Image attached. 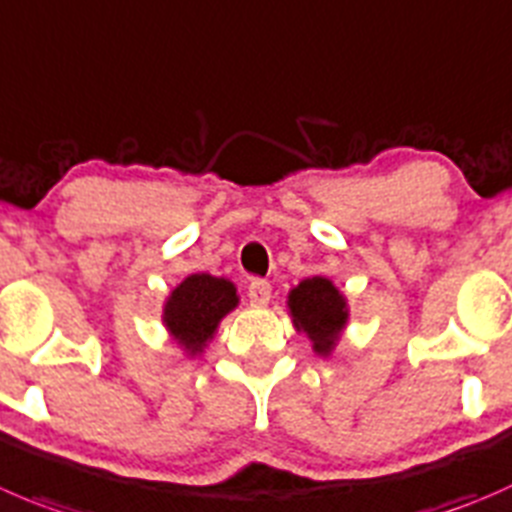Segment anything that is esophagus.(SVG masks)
<instances>
[{
    "mask_svg": "<svg viewBox=\"0 0 512 512\" xmlns=\"http://www.w3.org/2000/svg\"><path fill=\"white\" fill-rule=\"evenodd\" d=\"M247 297H250L252 307H265L272 297V285L267 280H260V277H257V280H252L250 285H247Z\"/></svg>",
    "mask_w": 512,
    "mask_h": 512,
    "instance_id": "1",
    "label": "esophagus"
}]
</instances>
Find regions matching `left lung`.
<instances>
[{"mask_svg":"<svg viewBox=\"0 0 512 512\" xmlns=\"http://www.w3.org/2000/svg\"><path fill=\"white\" fill-rule=\"evenodd\" d=\"M290 312L297 330L307 332L315 352L330 355L347 322V305L340 290L325 277L302 280L290 292Z\"/></svg>","mask_w":512,"mask_h":512,"instance_id":"obj_1","label":"left lung"}]
</instances>
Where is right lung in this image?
Returning a JSON list of instances; mask_svg holds the SVG:
<instances>
[{
    "label": "right lung",
    "instance_id": "obj_1",
    "mask_svg": "<svg viewBox=\"0 0 512 512\" xmlns=\"http://www.w3.org/2000/svg\"><path fill=\"white\" fill-rule=\"evenodd\" d=\"M237 305V290L225 277H212L200 272L190 275L172 290L165 302V320L170 335L190 355L202 352L212 340L222 317Z\"/></svg>",
    "mask_w": 512,
    "mask_h": 512
}]
</instances>
